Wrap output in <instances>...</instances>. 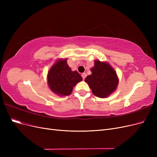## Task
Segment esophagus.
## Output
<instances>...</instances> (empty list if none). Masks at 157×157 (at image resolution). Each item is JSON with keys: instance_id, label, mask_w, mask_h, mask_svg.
<instances>
[{"instance_id": "obj_1", "label": "esophagus", "mask_w": 157, "mask_h": 157, "mask_svg": "<svg viewBox=\"0 0 157 157\" xmlns=\"http://www.w3.org/2000/svg\"><path fill=\"white\" fill-rule=\"evenodd\" d=\"M81 75H82V78L84 80V79H85V78H86V74L85 73H82Z\"/></svg>"}]
</instances>
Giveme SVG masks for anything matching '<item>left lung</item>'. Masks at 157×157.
<instances>
[{"instance_id":"8db88e82","label":"left lung","mask_w":157,"mask_h":157,"mask_svg":"<svg viewBox=\"0 0 157 157\" xmlns=\"http://www.w3.org/2000/svg\"><path fill=\"white\" fill-rule=\"evenodd\" d=\"M92 74L87 76V82L95 96L105 98L115 91L118 84L116 71L107 62L94 61V66L91 68Z\"/></svg>"}]
</instances>
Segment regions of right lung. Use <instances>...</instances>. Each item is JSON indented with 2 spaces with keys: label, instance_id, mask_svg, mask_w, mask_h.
Here are the masks:
<instances>
[{
  "label": "right lung",
  "instance_id": "right-lung-1",
  "mask_svg": "<svg viewBox=\"0 0 157 157\" xmlns=\"http://www.w3.org/2000/svg\"><path fill=\"white\" fill-rule=\"evenodd\" d=\"M67 59H58L48 73V84L52 92L60 96H69L74 86L82 78L77 71H72L67 63Z\"/></svg>",
  "mask_w": 157,
  "mask_h": 157
}]
</instances>
